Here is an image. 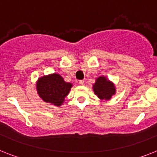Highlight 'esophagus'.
I'll return each instance as SVG.
<instances>
[{"instance_id": "esophagus-1", "label": "esophagus", "mask_w": 157, "mask_h": 157, "mask_svg": "<svg viewBox=\"0 0 157 157\" xmlns=\"http://www.w3.org/2000/svg\"><path fill=\"white\" fill-rule=\"evenodd\" d=\"M78 83H79V85L81 86H84V84H85L84 80H79V81H78Z\"/></svg>"}]
</instances>
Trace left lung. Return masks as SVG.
Here are the masks:
<instances>
[{
	"mask_svg": "<svg viewBox=\"0 0 157 157\" xmlns=\"http://www.w3.org/2000/svg\"><path fill=\"white\" fill-rule=\"evenodd\" d=\"M93 86L95 94L101 100H109L116 93L114 84L103 76L97 78Z\"/></svg>",
	"mask_w": 157,
	"mask_h": 157,
	"instance_id": "8db88e82",
	"label": "left lung"
}]
</instances>
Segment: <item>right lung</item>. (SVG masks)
Returning a JSON list of instances; mask_svg holds the SVG:
<instances>
[{
  "instance_id": "right-lung-1",
  "label": "right lung",
  "mask_w": 157,
  "mask_h": 157,
  "mask_svg": "<svg viewBox=\"0 0 157 157\" xmlns=\"http://www.w3.org/2000/svg\"><path fill=\"white\" fill-rule=\"evenodd\" d=\"M71 86V83L64 82L63 78L58 74L43 76L37 82V90L40 98L45 102L56 106L63 104Z\"/></svg>"
}]
</instances>
